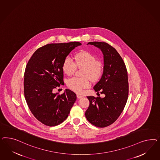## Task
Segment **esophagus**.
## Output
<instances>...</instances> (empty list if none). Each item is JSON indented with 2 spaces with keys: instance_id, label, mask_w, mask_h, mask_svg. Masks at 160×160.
Returning a JSON list of instances; mask_svg holds the SVG:
<instances>
[{
  "instance_id": "34e87169",
  "label": "esophagus",
  "mask_w": 160,
  "mask_h": 160,
  "mask_svg": "<svg viewBox=\"0 0 160 160\" xmlns=\"http://www.w3.org/2000/svg\"><path fill=\"white\" fill-rule=\"evenodd\" d=\"M77 97H78V98H82V95H81V94H77Z\"/></svg>"
}]
</instances>
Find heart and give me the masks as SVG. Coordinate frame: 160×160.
I'll return each instance as SVG.
<instances>
[{
  "label": "heart",
  "mask_w": 160,
  "mask_h": 160,
  "mask_svg": "<svg viewBox=\"0 0 160 160\" xmlns=\"http://www.w3.org/2000/svg\"><path fill=\"white\" fill-rule=\"evenodd\" d=\"M77 68H84L82 73L84 78H73L68 82V87L77 92H82L83 89L90 86V79L92 82L97 81L103 72L102 62L97 60L94 54L87 51L76 54L74 56V62L69 56L64 59L62 70L66 75H73Z\"/></svg>",
  "instance_id": "obj_1"
}]
</instances>
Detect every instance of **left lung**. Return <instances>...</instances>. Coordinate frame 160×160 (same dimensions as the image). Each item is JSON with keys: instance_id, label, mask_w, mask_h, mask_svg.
<instances>
[{"instance_id": "1", "label": "left lung", "mask_w": 160, "mask_h": 160, "mask_svg": "<svg viewBox=\"0 0 160 160\" xmlns=\"http://www.w3.org/2000/svg\"><path fill=\"white\" fill-rule=\"evenodd\" d=\"M88 44L100 48L104 55L103 73L94 90L100 91L105 97L87 96L90 105L85 116L92 125L106 127L116 121L126 106L128 96L127 71L122 58L112 46L100 42Z\"/></svg>"}]
</instances>
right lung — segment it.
<instances>
[{
	"label": "right lung",
	"instance_id": "right-lung-1",
	"mask_svg": "<svg viewBox=\"0 0 160 160\" xmlns=\"http://www.w3.org/2000/svg\"><path fill=\"white\" fill-rule=\"evenodd\" d=\"M78 42L46 44L30 58L24 74V94L30 110L46 126H57L68 117L76 100V94L66 89L62 94L54 93L63 82L62 64Z\"/></svg>",
	"mask_w": 160,
	"mask_h": 160
}]
</instances>
